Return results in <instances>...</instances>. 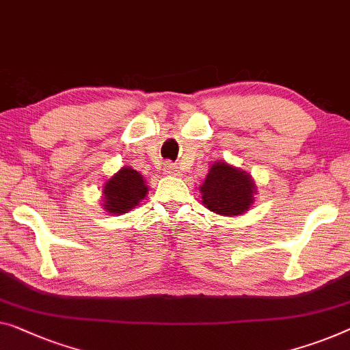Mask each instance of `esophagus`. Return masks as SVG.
<instances>
[{
  "label": "esophagus",
  "mask_w": 350,
  "mask_h": 350,
  "mask_svg": "<svg viewBox=\"0 0 350 350\" xmlns=\"http://www.w3.org/2000/svg\"><path fill=\"white\" fill-rule=\"evenodd\" d=\"M163 173L168 174V176H179L180 171L179 168L174 163H171V161H168V163L163 165Z\"/></svg>",
  "instance_id": "esophagus-1"
}]
</instances>
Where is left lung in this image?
Segmentation results:
<instances>
[{"label":"left lung","mask_w":350,"mask_h":350,"mask_svg":"<svg viewBox=\"0 0 350 350\" xmlns=\"http://www.w3.org/2000/svg\"><path fill=\"white\" fill-rule=\"evenodd\" d=\"M254 190L252 177L245 171L217 161L201 187L202 204L220 215H241L253 202Z\"/></svg>","instance_id":"8db88e82"}]
</instances>
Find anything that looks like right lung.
I'll return each mask as SVG.
<instances>
[{
  "label": "right lung",
  "instance_id": "right-lung-1",
  "mask_svg": "<svg viewBox=\"0 0 350 350\" xmlns=\"http://www.w3.org/2000/svg\"><path fill=\"white\" fill-rule=\"evenodd\" d=\"M148 193L142 174L132 168L118 171L103 189V207L111 213H125L138 206Z\"/></svg>",
  "mask_w": 350,
  "mask_h": 350
}]
</instances>
